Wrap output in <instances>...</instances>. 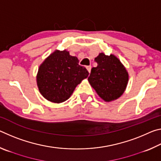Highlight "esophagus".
I'll return each mask as SVG.
<instances>
[{
    "label": "esophagus",
    "instance_id": "34e87169",
    "mask_svg": "<svg viewBox=\"0 0 161 161\" xmlns=\"http://www.w3.org/2000/svg\"><path fill=\"white\" fill-rule=\"evenodd\" d=\"M91 69H92V67H91V66H87V67H86V69L88 70L89 73H90V72H91Z\"/></svg>",
    "mask_w": 161,
    "mask_h": 161
}]
</instances>
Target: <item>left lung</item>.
<instances>
[{
  "label": "left lung",
  "mask_w": 161,
  "mask_h": 161,
  "mask_svg": "<svg viewBox=\"0 0 161 161\" xmlns=\"http://www.w3.org/2000/svg\"><path fill=\"white\" fill-rule=\"evenodd\" d=\"M94 61L97 67H93L88 80L97 94L105 102L117 99L126 88L129 74L121 61L110 54L100 53Z\"/></svg>",
  "instance_id": "8db88e82"
}]
</instances>
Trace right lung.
<instances>
[{
  "label": "right lung",
  "instance_id": "1",
  "mask_svg": "<svg viewBox=\"0 0 161 161\" xmlns=\"http://www.w3.org/2000/svg\"><path fill=\"white\" fill-rule=\"evenodd\" d=\"M89 75L79 64L77 57L67 50H55L40 64L37 75L39 91L46 99L54 103L67 100L79 84Z\"/></svg>",
  "mask_w": 161,
  "mask_h": 161
}]
</instances>
